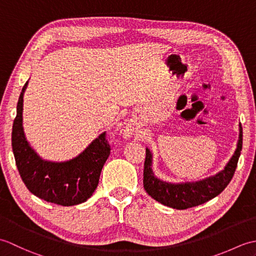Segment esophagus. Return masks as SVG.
<instances>
[{"label": "esophagus", "mask_w": 256, "mask_h": 256, "mask_svg": "<svg viewBox=\"0 0 256 256\" xmlns=\"http://www.w3.org/2000/svg\"><path fill=\"white\" fill-rule=\"evenodd\" d=\"M131 134H132V128H126L124 130V135L126 138H128Z\"/></svg>", "instance_id": "obj_1"}]
</instances>
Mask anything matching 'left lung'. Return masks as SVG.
<instances>
[{
    "instance_id": "obj_1",
    "label": "left lung",
    "mask_w": 256,
    "mask_h": 256,
    "mask_svg": "<svg viewBox=\"0 0 256 256\" xmlns=\"http://www.w3.org/2000/svg\"><path fill=\"white\" fill-rule=\"evenodd\" d=\"M238 140L234 154L228 162L226 167L216 175L204 178L202 180L194 182L172 184L155 176L152 170L153 165V155L146 148V157L144 162V188L152 198L164 206L174 209L184 210L192 206L202 204L211 200L224 192L234 175L238 160L242 150V125H238Z\"/></svg>"
}]
</instances>
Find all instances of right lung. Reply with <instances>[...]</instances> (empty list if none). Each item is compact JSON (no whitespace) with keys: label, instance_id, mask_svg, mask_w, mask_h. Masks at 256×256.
Masks as SVG:
<instances>
[{"label":"right lung","instance_id":"right-lung-1","mask_svg":"<svg viewBox=\"0 0 256 256\" xmlns=\"http://www.w3.org/2000/svg\"><path fill=\"white\" fill-rule=\"evenodd\" d=\"M28 81L20 94L12 130L13 153L22 180L32 194L47 202L67 206L82 204L94 192L103 165L110 155L106 132L72 160H42L27 142L23 130V96Z\"/></svg>","mask_w":256,"mask_h":256}]
</instances>
